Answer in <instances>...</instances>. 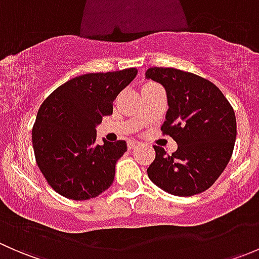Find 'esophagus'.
<instances>
[{
	"mask_svg": "<svg viewBox=\"0 0 259 259\" xmlns=\"http://www.w3.org/2000/svg\"><path fill=\"white\" fill-rule=\"evenodd\" d=\"M137 145H138V143L134 142V140H132V142L127 143V148H129V149H134Z\"/></svg>",
	"mask_w": 259,
	"mask_h": 259,
	"instance_id": "esophagus-1",
	"label": "esophagus"
}]
</instances>
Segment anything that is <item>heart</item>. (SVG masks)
I'll return each mask as SVG.
<instances>
[{"label": "heart", "instance_id": "1", "mask_svg": "<svg viewBox=\"0 0 259 259\" xmlns=\"http://www.w3.org/2000/svg\"><path fill=\"white\" fill-rule=\"evenodd\" d=\"M156 83H154V82H145L144 85H143V88H142V93H144V91H146V90H150V89H154V88H156Z\"/></svg>", "mask_w": 259, "mask_h": 259}]
</instances>
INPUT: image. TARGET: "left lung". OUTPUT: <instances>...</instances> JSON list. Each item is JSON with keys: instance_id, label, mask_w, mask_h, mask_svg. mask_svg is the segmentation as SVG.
<instances>
[{"instance_id": "1", "label": "left lung", "mask_w": 259, "mask_h": 259, "mask_svg": "<svg viewBox=\"0 0 259 259\" xmlns=\"http://www.w3.org/2000/svg\"><path fill=\"white\" fill-rule=\"evenodd\" d=\"M146 77L165 88L169 109L161 134L178 144L173 154L154 145L151 182L179 197L199 194L226 169L237 137L231 103L209 80L173 67H150Z\"/></svg>"}]
</instances>
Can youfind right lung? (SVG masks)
Segmentation results:
<instances>
[{
	"mask_svg": "<svg viewBox=\"0 0 259 259\" xmlns=\"http://www.w3.org/2000/svg\"><path fill=\"white\" fill-rule=\"evenodd\" d=\"M135 76L134 67L81 75L41 104L32 126L33 153L46 182L60 195L91 199L114 182L115 163L126 151V143L95 144V127L113 114L114 99Z\"/></svg>",
	"mask_w": 259,
	"mask_h": 259,
	"instance_id": "add662e5",
	"label": "right lung"
}]
</instances>
